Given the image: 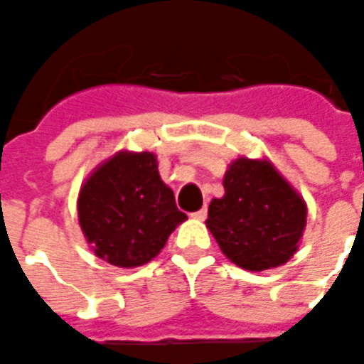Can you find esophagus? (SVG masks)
Segmentation results:
<instances>
[{
  "label": "esophagus",
  "instance_id": "esophagus-1",
  "mask_svg": "<svg viewBox=\"0 0 364 364\" xmlns=\"http://www.w3.org/2000/svg\"><path fill=\"white\" fill-rule=\"evenodd\" d=\"M206 214H208V210H206V208H201V210L194 212V214H192V218L198 219V221H205V219H206Z\"/></svg>",
  "mask_w": 364,
  "mask_h": 364
}]
</instances>
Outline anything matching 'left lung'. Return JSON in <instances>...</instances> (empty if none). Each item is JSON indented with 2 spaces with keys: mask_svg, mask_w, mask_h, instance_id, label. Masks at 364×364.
Returning <instances> with one entry per match:
<instances>
[{
  "mask_svg": "<svg viewBox=\"0 0 364 364\" xmlns=\"http://www.w3.org/2000/svg\"><path fill=\"white\" fill-rule=\"evenodd\" d=\"M225 196L214 198L205 221L235 267L263 272L292 259L306 227V201L268 158L234 159Z\"/></svg>",
  "mask_w": 364,
  "mask_h": 364,
  "instance_id": "left-lung-1",
  "label": "left lung"
}]
</instances>
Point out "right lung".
Instances as JSON below:
<instances>
[{
  "mask_svg": "<svg viewBox=\"0 0 364 364\" xmlns=\"http://www.w3.org/2000/svg\"><path fill=\"white\" fill-rule=\"evenodd\" d=\"M77 219L96 257L114 267L136 268L163 250L186 214L163 183L156 154L119 150L81 183Z\"/></svg>",
  "mask_w": 364,
  "mask_h": 364,
  "instance_id": "right-lung-1",
  "label": "right lung"
}]
</instances>
